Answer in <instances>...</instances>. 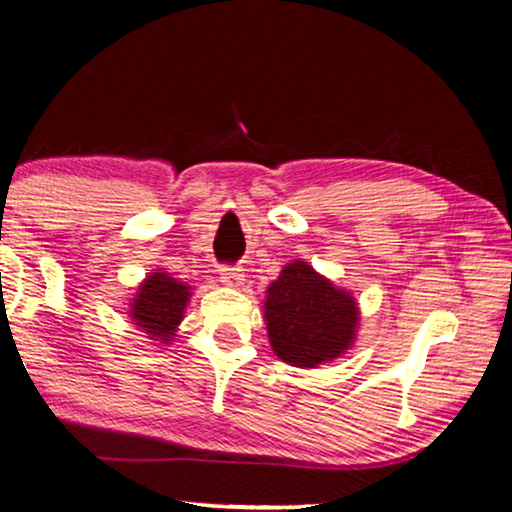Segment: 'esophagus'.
Here are the masks:
<instances>
[{
	"instance_id": "obj_1",
	"label": "esophagus",
	"mask_w": 512,
	"mask_h": 512,
	"mask_svg": "<svg viewBox=\"0 0 512 512\" xmlns=\"http://www.w3.org/2000/svg\"><path fill=\"white\" fill-rule=\"evenodd\" d=\"M243 280H246V273H243V269H232V266H225V269H221V282L227 287H239L243 285Z\"/></svg>"
}]
</instances>
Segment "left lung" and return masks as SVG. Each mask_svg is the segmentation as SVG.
<instances>
[{"instance_id": "8db88e82", "label": "left lung", "mask_w": 512, "mask_h": 512, "mask_svg": "<svg viewBox=\"0 0 512 512\" xmlns=\"http://www.w3.org/2000/svg\"><path fill=\"white\" fill-rule=\"evenodd\" d=\"M264 321L273 353L300 369L332 362L353 346L360 310L307 262L287 264L266 289Z\"/></svg>"}]
</instances>
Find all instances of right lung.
I'll return each instance as SVG.
<instances>
[{"label":"right lung","instance_id":"add662e5","mask_svg":"<svg viewBox=\"0 0 512 512\" xmlns=\"http://www.w3.org/2000/svg\"><path fill=\"white\" fill-rule=\"evenodd\" d=\"M191 298V287L173 275L157 269L139 285V291L129 303V319L139 326L152 342L170 344L177 326L184 319L186 303Z\"/></svg>","mask_w":512,"mask_h":512}]
</instances>
